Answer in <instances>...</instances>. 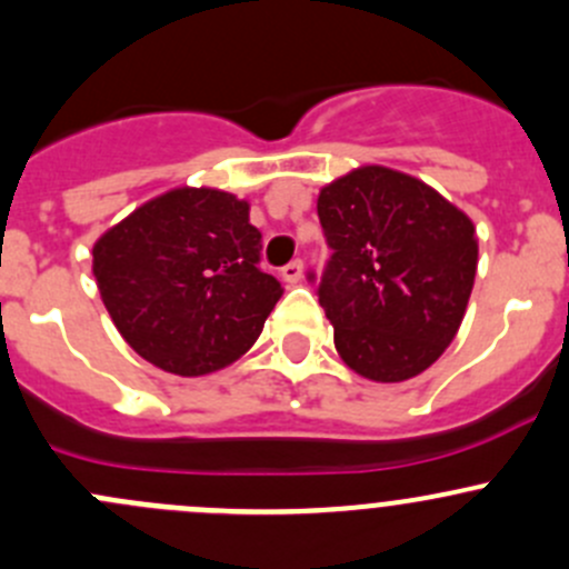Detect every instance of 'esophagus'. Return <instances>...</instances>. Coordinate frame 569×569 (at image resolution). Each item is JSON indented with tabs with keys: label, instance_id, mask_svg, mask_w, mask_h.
Here are the masks:
<instances>
[{
	"label": "esophagus",
	"instance_id": "34e87169",
	"mask_svg": "<svg viewBox=\"0 0 569 569\" xmlns=\"http://www.w3.org/2000/svg\"><path fill=\"white\" fill-rule=\"evenodd\" d=\"M280 272H283V280H286V283H300V280H302V272H306V263H302L300 258H295V261L286 263V267L280 269Z\"/></svg>",
	"mask_w": 569,
	"mask_h": 569
}]
</instances>
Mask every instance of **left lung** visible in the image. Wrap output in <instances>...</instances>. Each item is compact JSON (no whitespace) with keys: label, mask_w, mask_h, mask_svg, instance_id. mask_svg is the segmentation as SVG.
<instances>
[{"label":"left lung","mask_w":569,"mask_h":569,"mask_svg":"<svg viewBox=\"0 0 569 569\" xmlns=\"http://www.w3.org/2000/svg\"><path fill=\"white\" fill-rule=\"evenodd\" d=\"M317 211L332 250L317 295L341 360L375 382L421 375L462 325L479 258L473 222L380 164L327 183Z\"/></svg>","instance_id":"1"}]
</instances>
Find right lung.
Returning <instances> with one entry per match:
<instances>
[{
	"label": "right lung",
	"mask_w": 569,
	"mask_h": 569,
	"mask_svg": "<svg viewBox=\"0 0 569 569\" xmlns=\"http://www.w3.org/2000/svg\"><path fill=\"white\" fill-rule=\"evenodd\" d=\"M258 261L250 206L206 187L148 200L93 248L96 283L120 336L181 377L231 366L261 336L283 289Z\"/></svg>",
	"instance_id": "right-lung-1"
}]
</instances>
